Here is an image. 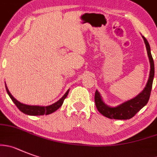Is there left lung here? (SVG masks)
Returning a JSON list of instances; mask_svg holds the SVG:
<instances>
[{"mask_svg":"<svg viewBox=\"0 0 157 157\" xmlns=\"http://www.w3.org/2000/svg\"><path fill=\"white\" fill-rule=\"evenodd\" d=\"M146 44V50H147L148 57L150 63V71H149V79L146 83V87L138 96L133 99L124 102L121 104L117 107H110L103 102L100 93L96 90L95 93V103L96 107L101 114L110 119H117V120H127L134 117L136 113L139 111L143 107H145L148 103L150 96L151 90L153 86V78H154V62L151 54L150 46L148 43L147 40L142 36Z\"/></svg>","mask_w":157,"mask_h":157,"instance_id":"left-lung-1","label":"left lung"}]
</instances>
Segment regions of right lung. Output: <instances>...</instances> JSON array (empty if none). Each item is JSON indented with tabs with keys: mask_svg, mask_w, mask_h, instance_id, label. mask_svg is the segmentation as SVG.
Masks as SVG:
<instances>
[{
	"mask_svg": "<svg viewBox=\"0 0 157 157\" xmlns=\"http://www.w3.org/2000/svg\"><path fill=\"white\" fill-rule=\"evenodd\" d=\"M5 87H6V90L8 94L9 95L10 98L11 99L14 103L16 105V107H18L20 110V111H21L22 113H25L27 115H31V116H39V115H47L50 114V113H54V111L59 109V107H61V105L64 103V99L67 97V94H68L69 90H67L65 93V94L61 97L58 101H57L56 103H53L51 105H49V106H31V105H26L24 104V103H20L19 101L16 100L15 97H13L12 95L11 94V93L8 90V87H7L6 84H5Z\"/></svg>",
	"mask_w": 157,
	"mask_h": 157,
	"instance_id": "1",
	"label": "right lung"
}]
</instances>
